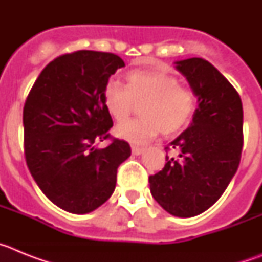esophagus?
<instances>
[{
	"label": "esophagus",
	"instance_id": "esophagus-1",
	"mask_svg": "<svg viewBox=\"0 0 262 262\" xmlns=\"http://www.w3.org/2000/svg\"><path fill=\"white\" fill-rule=\"evenodd\" d=\"M143 151H144V148L138 147V145H131V152H133V155H135V156L143 154Z\"/></svg>",
	"mask_w": 262,
	"mask_h": 262
}]
</instances>
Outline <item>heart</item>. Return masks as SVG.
I'll list each match as a JSON object with an SVG mask.
<instances>
[{
    "instance_id": "b5f03b06",
    "label": "heart",
    "mask_w": 262,
    "mask_h": 262,
    "mask_svg": "<svg viewBox=\"0 0 262 262\" xmlns=\"http://www.w3.org/2000/svg\"><path fill=\"white\" fill-rule=\"evenodd\" d=\"M103 103L117 122L127 119L140 105L143 117L120 123L118 138L134 144H145L161 131L180 133L189 124L196 107V97L170 73L151 69H134L127 73V85L108 80L103 88Z\"/></svg>"
}]
</instances>
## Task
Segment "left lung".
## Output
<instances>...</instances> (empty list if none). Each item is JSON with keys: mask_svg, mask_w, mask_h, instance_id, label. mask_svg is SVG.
Here are the masks:
<instances>
[{"mask_svg": "<svg viewBox=\"0 0 262 262\" xmlns=\"http://www.w3.org/2000/svg\"><path fill=\"white\" fill-rule=\"evenodd\" d=\"M198 98L193 122L170 143L163 170L149 176V189L169 214L191 217L210 209L240 164L243 105L239 93L221 72L201 57L176 61ZM165 149H169L166 147Z\"/></svg>", "mask_w": 262, "mask_h": 262, "instance_id": "8db88e82", "label": "left lung"}]
</instances>
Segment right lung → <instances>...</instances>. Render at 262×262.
<instances>
[{
    "label": "right lung",
    "instance_id": "1",
    "mask_svg": "<svg viewBox=\"0 0 262 262\" xmlns=\"http://www.w3.org/2000/svg\"><path fill=\"white\" fill-rule=\"evenodd\" d=\"M119 56L98 51L66 53L46 67L23 107L25 156L40 190L52 203L86 214L110 198L117 169L131 155L124 140L110 139L113 119L103 103V88Z\"/></svg>",
    "mask_w": 262,
    "mask_h": 262
}]
</instances>
